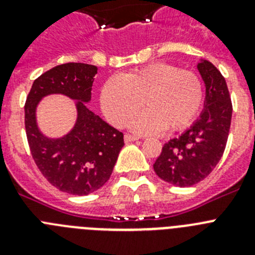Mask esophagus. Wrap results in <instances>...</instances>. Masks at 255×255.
<instances>
[{
    "instance_id": "34e87169",
    "label": "esophagus",
    "mask_w": 255,
    "mask_h": 255,
    "mask_svg": "<svg viewBox=\"0 0 255 255\" xmlns=\"http://www.w3.org/2000/svg\"><path fill=\"white\" fill-rule=\"evenodd\" d=\"M138 136H135V135H131V134H125V141L126 143H131V141H135L138 140Z\"/></svg>"
}]
</instances>
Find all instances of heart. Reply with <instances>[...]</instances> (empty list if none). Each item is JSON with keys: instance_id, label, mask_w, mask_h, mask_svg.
Returning a JSON list of instances; mask_svg holds the SVG:
<instances>
[{"instance_id": "heart-1", "label": "heart", "mask_w": 255, "mask_h": 255, "mask_svg": "<svg viewBox=\"0 0 255 255\" xmlns=\"http://www.w3.org/2000/svg\"><path fill=\"white\" fill-rule=\"evenodd\" d=\"M203 102L199 75L167 62H154L130 73L114 76L101 92V107L107 120L123 128L140 110L130 128L149 134L164 128L177 131L193 123Z\"/></svg>"}]
</instances>
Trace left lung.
Instances as JSON below:
<instances>
[{
    "label": "left lung",
    "instance_id": "obj_1",
    "mask_svg": "<svg viewBox=\"0 0 255 255\" xmlns=\"http://www.w3.org/2000/svg\"><path fill=\"white\" fill-rule=\"evenodd\" d=\"M206 84V102L199 120L179 138L164 144L155 159V173L175 186H191L206 179L217 166L229 138L233 103L226 80L215 65H198Z\"/></svg>",
    "mask_w": 255,
    "mask_h": 255
}]
</instances>
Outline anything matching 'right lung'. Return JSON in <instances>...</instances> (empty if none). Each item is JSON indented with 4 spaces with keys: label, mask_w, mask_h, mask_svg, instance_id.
Masks as SVG:
<instances>
[{
    "label": "right lung",
    "mask_w": 255,
    "mask_h": 255,
    "mask_svg": "<svg viewBox=\"0 0 255 255\" xmlns=\"http://www.w3.org/2000/svg\"><path fill=\"white\" fill-rule=\"evenodd\" d=\"M97 66L80 62L58 65L43 73L31 85L24 106L25 131L31 157L49 184L73 195H88L102 188L111 176L124 134L88 110ZM61 93L82 100L77 104L78 120L64 138L48 139L35 123V107L40 98Z\"/></svg>",
    "instance_id": "add662e5"
}]
</instances>
